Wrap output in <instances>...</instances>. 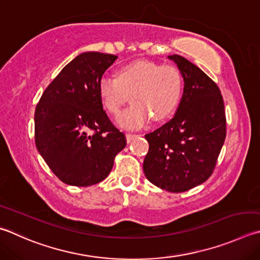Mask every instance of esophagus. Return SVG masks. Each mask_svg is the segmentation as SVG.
Returning <instances> with one entry per match:
<instances>
[{
  "label": "esophagus",
  "mask_w": 260,
  "mask_h": 260,
  "mask_svg": "<svg viewBox=\"0 0 260 260\" xmlns=\"http://www.w3.org/2000/svg\"><path fill=\"white\" fill-rule=\"evenodd\" d=\"M138 136H139V135H136V134H127V135H126L127 142H128V143H131V142H132V141H133L134 139H136V138H138Z\"/></svg>",
  "instance_id": "esophagus-1"
}]
</instances>
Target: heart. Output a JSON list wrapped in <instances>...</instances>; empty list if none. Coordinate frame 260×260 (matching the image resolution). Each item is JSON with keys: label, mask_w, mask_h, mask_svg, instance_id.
I'll list each match as a JSON object with an SVG mask.
<instances>
[{"label": "heart", "mask_w": 260, "mask_h": 260, "mask_svg": "<svg viewBox=\"0 0 260 260\" xmlns=\"http://www.w3.org/2000/svg\"><path fill=\"white\" fill-rule=\"evenodd\" d=\"M183 89L181 72L174 66H160L152 61L138 60L121 67L117 77L105 75L99 82V94L111 114H119L128 101L133 103L118 117L122 128L136 129L151 117L164 120L179 102Z\"/></svg>", "instance_id": "1"}]
</instances>
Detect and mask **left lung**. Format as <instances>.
<instances>
[{"mask_svg": "<svg viewBox=\"0 0 260 260\" xmlns=\"http://www.w3.org/2000/svg\"><path fill=\"white\" fill-rule=\"evenodd\" d=\"M184 81L183 95L171 120L145 135V177L178 193L200 185L214 172L226 136L224 101L216 83L181 55H169Z\"/></svg>", "mask_w": 260, "mask_h": 260, "instance_id": "1", "label": "left lung"}]
</instances>
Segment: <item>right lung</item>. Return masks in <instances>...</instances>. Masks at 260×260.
I'll list each match as a JSON object with an SVG mask.
<instances>
[{
    "label": "right lung",
    "mask_w": 260,
    "mask_h": 260,
    "mask_svg": "<svg viewBox=\"0 0 260 260\" xmlns=\"http://www.w3.org/2000/svg\"><path fill=\"white\" fill-rule=\"evenodd\" d=\"M118 58L84 52L61 70L35 110V143L42 158L60 181L89 186L103 181L116 154L126 146L103 110L99 82Z\"/></svg>",
    "instance_id": "obj_1"
}]
</instances>
